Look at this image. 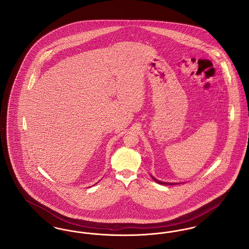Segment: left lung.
<instances>
[{
    "label": "left lung",
    "instance_id": "left-lung-1",
    "mask_svg": "<svg viewBox=\"0 0 249 249\" xmlns=\"http://www.w3.org/2000/svg\"><path fill=\"white\" fill-rule=\"evenodd\" d=\"M151 178L152 179L154 180L155 182H157L158 184H160V185H166V186H169V185H178L179 183H168V182H162V181H160V180H158V179H156L154 177H152L151 176Z\"/></svg>",
    "mask_w": 249,
    "mask_h": 249
}]
</instances>
